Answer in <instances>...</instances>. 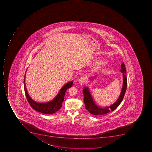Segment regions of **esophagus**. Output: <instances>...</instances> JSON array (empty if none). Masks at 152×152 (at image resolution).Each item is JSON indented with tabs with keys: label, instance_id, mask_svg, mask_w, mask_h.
<instances>
[{
	"label": "esophagus",
	"instance_id": "34e87169",
	"mask_svg": "<svg viewBox=\"0 0 152 152\" xmlns=\"http://www.w3.org/2000/svg\"><path fill=\"white\" fill-rule=\"evenodd\" d=\"M86 77H82L80 78L79 81L80 85H82L83 84H84V83L86 81Z\"/></svg>",
	"mask_w": 152,
	"mask_h": 152
}]
</instances>
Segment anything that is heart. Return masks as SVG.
I'll list each match as a JSON object with an SVG mask.
<instances>
[{"instance_id": "heart-1", "label": "heart", "mask_w": 152, "mask_h": 152, "mask_svg": "<svg viewBox=\"0 0 152 152\" xmlns=\"http://www.w3.org/2000/svg\"><path fill=\"white\" fill-rule=\"evenodd\" d=\"M105 63H106V62H105V61H104V60H100V61H98V62L96 64V68H100V67H102L103 66H104Z\"/></svg>"}]
</instances>
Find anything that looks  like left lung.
<instances>
[{
	"label": "left lung",
	"mask_w": 152,
	"mask_h": 152,
	"mask_svg": "<svg viewBox=\"0 0 152 152\" xmlns=\"http://www.w3.org/2000/svg\"><path fill=\"white\" fill-rule=\"evenodd\" d=\"M121 72H122L123 75V84L122 91L119 98L116 102L109 107H105V108H103L98 107L94 101L88 88L87 87H84V88L83 89V92L84 94V102L85 103V107L90 114L97 115H105L110 112V111H114L121 104L124 97L127 85L126 68L124 63H123L121 65ZM96 76H94L92 78H94Z\"/></svg>",
	"instance_id": "1"
}]
</instances>
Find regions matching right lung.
Returning a JSON list of instances; mask_svg holds the SVG:
<instances>
[{
    "label": "right lung",
    "instance_id": "right-lung-1",
    "mask_svg": "<svg viewBox=\"0 0 152 152\" xmlns=\"http://www.w3.org/2000/svg\"><path fill=\"white\" fill-rule=\"evenodd\" d=\"M25 77L26 75H25L24 81V89L26 96L28 100V102L33 109L43 114H52L58 112L62 107V104L64 101L66 90L70 88L73 84V81H70L64 85L60 89L55 98L50 102L44 103H37L34 101L28 94L26 87Z\"/></svg>",
    "mask_w": 152,
    "mask_h": 152
}]
</instances>
